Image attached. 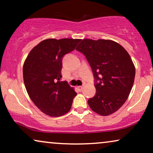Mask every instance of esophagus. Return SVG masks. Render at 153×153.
I'll return each mask as SVG.
<instances>
[{
	"label": "esophagus",
	"instance_id": "1",
	"mask_svg": "<svg viewBox=\"0 0 153 153\" xmlns=\"http://www.w3.org/2000/svg\"><path fill=\"white\" fill-rule=\"evenodd\" d=\"M77 88H78L79 91H82V89H83V86H82V85H79V86H78Z\"/></svg>",
	"mask_w": 153,
	"mask_h": 153
}]
</instances>
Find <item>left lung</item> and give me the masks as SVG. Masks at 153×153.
<instances>
[{
  "instance_id": "1",
  "label": "left lung",
  "mask_w": 153,
  "mask_h": 153,
  "mask_svg": "<svg viewBox=\"0 0 153 153\" xmlns=\"http://www.w3.org/2000/svg\"><path fill=\"white\" fill-rule=\"evenodd\" d=\"M85 56L93 71L96 93L88 100L101 116L116 112L126 101L133 86L135 68L127 51L108 39H85L76 49Z\"/></svg>"
}]
</instances>
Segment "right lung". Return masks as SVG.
<instances>
[{"mask_svg":"<svg viewBox=\"0 0 153 153\" xmlns=\"http://www.w3.org/2000/svg\"><path fill=\"white\" fill-rule=\"evenodd\" d=\"M79 39H48L31 50L23 67L24 84L31 100L48 116L58 117L70 110L76 93L60 81L62 58L79 43Z\"/></svg>","mask_w":153,"mask_h":153,"instance_id":"obj_1","label":"right lung"}]
</instances>
